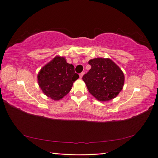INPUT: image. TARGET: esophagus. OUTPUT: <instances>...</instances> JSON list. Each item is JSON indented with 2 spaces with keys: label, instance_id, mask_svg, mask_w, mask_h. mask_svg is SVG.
Returning <instances> with one entry per match:
<instances>
[{
  "label": "esophagus",
  "instance_id": "34e87169",
  "mask_svg": "<svg viewBox=\"0 0 158 158\" xmlns=\"http://www.w3.org/2000/svg\"><path fill=\"white\" fill-rule=\"evenodd\" d=\"M83 76H84V73H81L80 74V78H82V77H83Z\"/></svg>",
  "mask_w": 158,
  "mask_h": 158
}]
</instances>
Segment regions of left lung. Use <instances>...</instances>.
Segmentation results:
<instances>
[{"label":"left lung","instance_id":"obj_1","mask_svg":"<svg viewBox=\"0 0 158 158\" xmlns=\"http://www.w3.org/2000/svg\"><path fill=\"white\" fill-rule=\"evenodd\" d=\"M91 66L83 76L89 92L98 101L114 99L123 89L124 75L123 71L110 58H96L89 61Z\"/></svg>","mask_w":158,"mask_h":158}]
</instances>
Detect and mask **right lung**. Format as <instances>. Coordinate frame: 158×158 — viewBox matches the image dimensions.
Listing matches in <instances>:
<instances>
[{"label": "right lung", "mask_w": 158, "mask_h": 158, "mask_svg": "<svg viewBox=\"0 0 158 158\" xmlns=\"http://www.w3.org/2000/svg\"><path fill=\"white\" fill-rule=\"evenodd\" d=\"M79 78L74 66L64 56H56L41 68L37 78L43 94L53 100H60L71 91L73 83Z\"/></svg>", "instance_id": "1"}]
</instances>
